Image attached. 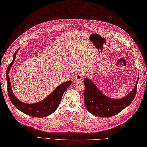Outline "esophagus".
Masks as SVG:
<instances>
[{"label":"esophagus","mask_w":147,"mask_h":147,"mask_svg":"<svg viewBox=\"0 0 147 147\" xmlns=\"http://www.w3.org/2000/svg\"><path fill=\"white\" fill-rule=\"evenodd\" d=\"M82 78H83V76H82V74L80 73H78L74 75V79H75V80L80 81V80H81Z\"/></svg>","instance_id":"obj_1"}]
</instances>
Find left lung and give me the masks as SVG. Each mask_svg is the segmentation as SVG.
I'll use <instances>...</instances> for the list:
<instances>
[{
  "label": "left lung",
  "mask_w": 147,
  "mask_h": 147,
  "mask_svg": "<svg viewBox=\"0 0 147 147\" xmlns=\"http://www.w3.org/2000/svg\"><path fill=\"white\" fill-rule=\"evenodd\" d=\"M139 77L134 89L126 96L119 99L109 98L101 93L91 80L84 78V103L90 113L95 116L107 118L115 116L129 106L134 100Z\"/></svg>",
  "instance_id": "1"
}]
</instances>
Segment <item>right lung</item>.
<instances>
[{"mask_svg": "<svg viewBox=\"0 0 147 147\" xmlns=\"http://www.w3.org/2000/svg\"><path fill=\"white\" fill-rule=\"evenodd\" d=\"M18 50L16 51L14 53L12 62L7 67L6 71L7 92H8L9 98L15 107L24 114L33 117H36V118H44V117L51 114L57 110L61 100H62L63 93L69 85L71 84V81L69 80L60 84L59 86L56 88L54 91L52 92L51 94H50L46 98H45L44 100L40 101V102L32 104H28L22 102L19 100H18L13 94L9 77L11 67L14 63Z\"/></svg>", "mask_w": 147, "mask_h": 147, "instance_id": "add662e5", "label": "right lung"}]
</instances>
